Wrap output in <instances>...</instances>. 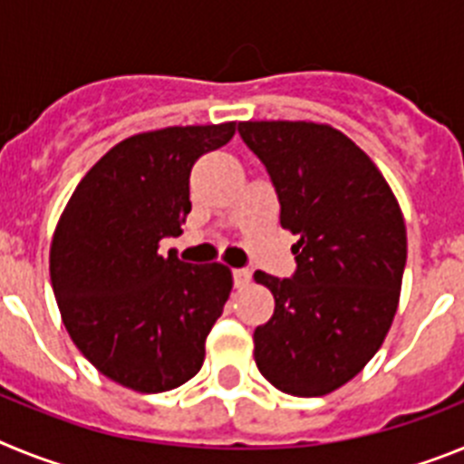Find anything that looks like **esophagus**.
I'll list each match as a JSON object with an SVG mask.
<instances>
[{
  "instance_id": "obj_1",
  "label": "esophagus",
  "mask_w": 464,
  "mask_h": 464,
  "mask_svg": "<svg viewBox=\"0 0 464 464\" xmlns=\"http://www.w3.org/2000/svg\"><path fill=\"white\" fill-rule=\"evenodd\" d=\"M232 276H235L237 288H244V285H248V283H251V272H248V269H235V272H232Z\"/></svg>"
}]
</instances>
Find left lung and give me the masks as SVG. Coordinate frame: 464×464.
<instances>
[{
    "mask_svg": "<svg viewBox=\"0 0 464 464\" xmlns=\"http://www.w3.org/2000/svg\"><path fill=\"white\" fill-rule=\"evenodd\" d=\"M267 167L281 227L297 235L293 278L256 272L274 315L253 332L260 374L295 397H321L362 372L391 330L407 265L404 216L383 174L330 125L239 122Z\"/></svg>",
    "mask_w": 464,
    "mask_h": 464,
    "instance_id": "1",
    "label": "left lung"
}]
</instances>
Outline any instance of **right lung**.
I'll return each mask as SVG.
<instances>
[{"mask_svg": "<svg viewBox=\"0 0 464 464\" xmlns=\"http://www.w3.org/2000/svg\"><path fill=\"white\" fill-rule=\"evenodd\" d=\"M235 132L237 122H223L134 134L81 179L57 220L51 283L64 327L125 388L165 392L202 370L232 272L158 248L190 213L192 165Z\"/></svg>", "mask_w": 464, "mask_h": 464, "instance_id": "1", "label": "right lung"}]
</instances>
